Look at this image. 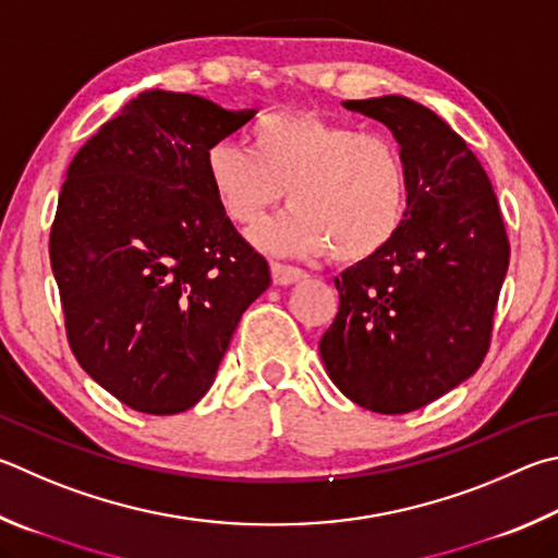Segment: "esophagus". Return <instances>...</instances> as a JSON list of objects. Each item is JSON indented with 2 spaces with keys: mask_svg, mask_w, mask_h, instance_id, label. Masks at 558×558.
<instances>
[{
  "mask_svg": "<svg viewBox=\"0 0 558 558\" xmlns=\"http://www.w3.org/2000/svg\"><path fill=\"white\" fill-rule=\"evenodd\" d=\"M270 272H272V282L276 286H292V282H300L305 278V270H300L295 266H286V263H270Z\"/></svg>",
  "mask_w": 558,
  "mask_h": 558,
  "instance_id": "1",
  "label": "esophagus"
}]
</instances>
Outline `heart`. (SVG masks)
<instances>
[{
    "instance_id": "obj_1",
    "label": "heart",
    "mask_w": 558,
    "mask_h": 558,
    "mask_svg": "<svg viewBox=\"0 0 558 558\" xmlns=\"http://www.w3.org/2000/svg\"><path fill=\"white\" fill-rule=\"evenodd\" d=\"M205 170L219 209L239 227L260 225L290 190L295 209L256 234L278 253L331 251L349 266L371 260L410 211L408 163L390 136L307 111L260 119L251 148L236 141L209 146Z\"/></svg>"
}]
</instances>
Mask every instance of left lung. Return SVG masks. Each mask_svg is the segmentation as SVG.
I'll return each mask as SVG.
<instances>
[{
	"label": "left lung",
	"mask_w": 558,
	"mask_h": 558,
	"mask_svg": "<svg viewBox=\"0 0 558 558\" xmlns=\"http://www.w3.org/2000/svg\"><path fill=\"white\" fill-rule=\"evenodd\" d=\"M343 107L392 131L410 211L388 248L333 278L339 312L319 353L349 400L404 414L481 368L510 244L488 175L447 121L400 95Z\"/></svg>",
	"instance_id": "1"
}]
</instances>
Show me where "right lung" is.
<instances>
[{"label": "right lung", "instance_id": "1", "mask_svg": "<svg viewBox=\"0 0 558 558\" xmlns=\"http://www.w3.org/2000/svg\"><path fill=\"white\" fill-rule=\"evenodd\" d=\"M256 109L146 89L77 150L50 227V268L80 366L146 414L197 404L268 260L211 195L205 154Z\"/></svg>", "mask_w": 558, "mask_h": 558}]
</instances>
